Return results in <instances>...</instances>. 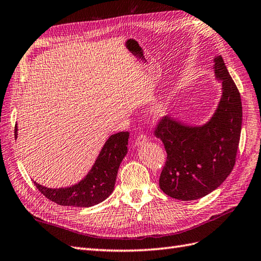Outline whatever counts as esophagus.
I'll use <instances>...</instances> for the list:
<instances>
[{"mask_svg": "<svg viewBox=\"0 0 261 261\" xmlns=\"http://www.w3.org/2000/svg\"><path fill=\"white\" fill-rule=\"evenodd\" d=\"M146 142H147V136L146 135H139L136 139H135V146H142L144 145Z\"/></svg>", "mask_w": 261, "mask_h": 261, "instance_id": "obj_1", "label": "esophagus"}]
</instances>
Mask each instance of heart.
<instances>
[{
    "instance_id": "heart-1",
    "label": "heart",
    "mask_w": 261,
    "mask_h": 261,
    "mask_svg": "<svg viewBox=\"0 0 261 261\" xmlns=\"http://www.w3.org/2000/svg\"><path fill=\"white\" fill-rule=\"evenodd\" d=\"M167 105L166 104H160L155 109V115L157 117H163L167 114Z\"/></svg>"
}]
</instances>
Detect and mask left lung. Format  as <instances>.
Here are the masks:
<instances>
[{
    "label": "left lung",
    "mask_w": 261,
    "mask_h": 261,
    "mask_svg": "<svg viewBox=\"0 0 261 261\" xmlns=\"http://www.w3.org/2000/svg\"><path fill=\"white\" fill-rule=\"evenodd\" d=\"M213 69L221 83V97L212 117L201 125H189L167 116L155 132L167 152L160 187L171 198L188 201L211 194L236 162L243 120L240 94L221 55L215 56Z\"/></svg>",
    "instance_id": "left-lung-1"
}]
</instances>
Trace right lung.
Segmentation results:
<instances>
[{
	"label": "right lung",
	"instance_id": "1",
	"mask_svg": "<svg viewBox=\"0 0 261 261\" xmlns=\"http://www.w3.org/2000/svg\"><path fill=\"white\" fill-rule=\"evenodd\" d=\"M128 132L111 135L87 175L75 185L63 188H48L34 181L40 192L61 206L92 207L109 198L115 186L119 165L127 154ZM17 125H15V139Z\"/></svg>",
	"mask_w": 261,
	"mask_h": 261
}]
</instances>
